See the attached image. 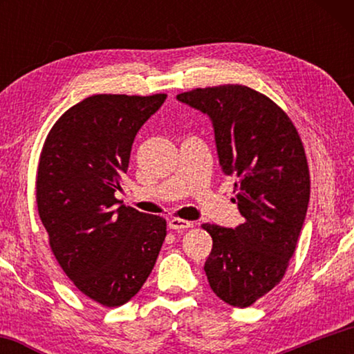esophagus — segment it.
I'll use <instances>...</instances> for the list:
<instances>
[{"mask_svg":"<svg viewBox=\"0 0 354 354\" xmlns=\"http://www.w3.org/2000/svg\"><path fill=\"white\" fill-rule=\"evenodd\" d=\"M192 226H194V221L183 220V218H171L169 221V227H170V230H175V231L187 230V227H192Z\"/></svg>","mask_w":354,"mask_h":354,"instance_id":"34e87169","label":"esophagus"}]
</instances>
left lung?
Returning a JSON list of instances; mask_svg holds the SVG:
<instances>
[{
  "mask_svg": "<svg viewBox=\"0 0 354 354\" xmlns=\"http://www.w3.org/2000/svg\"><path fill=\"white\" fill-rule=\"evenodd\" d=\"M176 98L211 117L220 165L234 176L245 218L236 230L201 225L212 237L207 281L225 303L248 308L279 284L295 253L310 195L301 137L273 100L242 84Z\"/></svg>",
  "mask_w": 354,
  "mask_h": 354,
  "instance_id": "8db88e82",
  "label": "left lung"
}]
</instances>
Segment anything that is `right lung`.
<instances>
[{
  "instance_id": "1",
  "label": "right lung",
  "mask_w": 354,
  "mask_h": 354,
  "mask_svg": "<svg viewBox=\"0 0 354 354\" xmlns=\"http://www.w3.org/2000/svg\"><path fill=\"white\" fill-rule=\"evenodd\" d=\"M165 98L92 95L59 117L40 153L35 201L53 253L77 289L106 308L140 290L167 236L165 218L117 207L115 198L137 131Z\"/></svg>"
}]
</instances>
